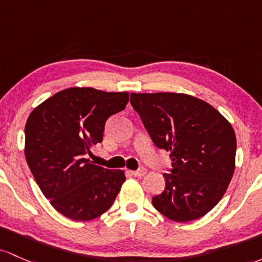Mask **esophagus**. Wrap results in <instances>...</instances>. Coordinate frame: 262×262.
<instances>
[{"instance_id":"obj_1","label":"esophagus","mask_w":262,"mask_h":262,"mask_svg":"<svg viewBox=\"0 0 262 262\" xmlns=\"http://www.w3.org/2000/svg\"><path fill=\"white\" fill-rule=\"evenodd\" d=\"M146 173H147L146 168H140V169H137V170H134V172H132V174H134L135 177H143V176H145Z\"/></svg>"}]
</instances>
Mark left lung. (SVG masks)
Wrapping results in <instances>:
<instances>
[{
    "label": "left lung",
    "instance_id": "1",
    "mask_svg": "<svg viewBox=\"0 0 262 262\" xmlns=\"http://www.w3.org/2000/svg\"><path fill=\"white\" fill-rule=\"evenodd\" d=\"M131 105L158 148L169 151L166 188L154 207L173 222L202 218L218 204L233 178L236 137L208 102L177 93L135 94Z\"/></svg>",
    "mask_w": 262,
    "mask_h": 262
}]
</instances>
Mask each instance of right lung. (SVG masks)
Segmentation results:
<instances>
[{
	"label": "right lung",
	"instance_id": "right-lung-1",
	"mask_svg": "<svg viewBox=\"0 0 262 262\" xmlns=\"http://www.w3.org/2000/svg\"><path fill=\"white\" fill-rule=\"evenodd\" d=\"M127 102L126 92L69 88L47 99L28 116V167L44 196L67 218H98L119 194L125 172L96 166L85 156L102 141L106 120Z\"/></svg>",
	"mask_w": 262,
	"mask_h": 262
}]
</instances>
